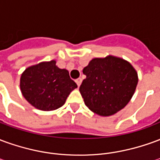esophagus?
<instances>
[{"instance_id": "obj_1", "label": "esophagus", "mask_w": 160, "mask_h": 160, "mask_svg": "<svg viewBox=\"0 0 160 160\" xmlns=\"http://www.w3.org/2000/svg\"><path fill=\"white\" fill-rule=\"evenodd\" d=\"M75 81H76V84L78 85V87H80V84H81V82H82V80H81L80 78H79V79H77Z\"/></svg>"}]
</instances>
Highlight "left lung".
Segmentation results:
<instances>
[{
  "label": "left lung",
  "mask_w": 160,
  "mask_h": 160,
  "mask_svg": "<svg viewBox=\"0 0 160 160\" xmlns=\"http://www.w3.org/2000/svg\"><path fill=\"white\" fill-rule=\"evenodd\" d=\"M87 78L80 92L85 104L94 113L109 117L123 109L136 89L138 74L125 60L108 56L93 58L85 67Z\"/></svg>",
  "instance_id": "obj_1"
}]
</instances>
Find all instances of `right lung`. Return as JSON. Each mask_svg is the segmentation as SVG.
<instances>
[{"label":"right lung","mask_w":160,"mask_h":160,"mask_svg":"<svg viewBox=\"0 0 160 160\" xmlns=\"http://www.w3.org/2000/svg\"><path fill=\"white\" fill-rule=\"evenodd\" d=\"M56 61L43 62L27 68L20 77V90L28 103L40 111L62 107L70 92L77 87L67 69H61Z\"/></svg>","instance_id":"obj_1"}]
</instances>
